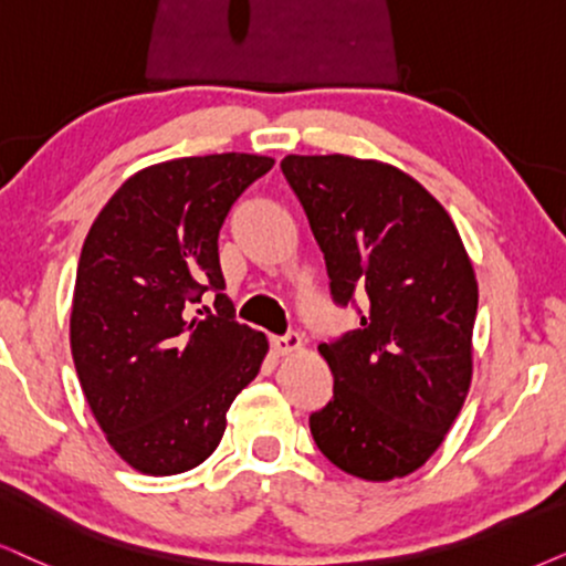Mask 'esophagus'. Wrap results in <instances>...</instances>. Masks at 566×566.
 Instances as JSON below:
<instances>
[{"mask_svg":"<svg viewBox=\"0 0 566 566\" xmlns=\"http://www.w3.org/2000/svg\"><path fill=\"white\" fill-rule=\"evenodd\" d=\"M271 349H274L276 355L300 353V349H303V339H300V334H295V332H287L282 336H271Z\"/></svg>","mask_w":566,"mask_h":566,"instance_id":"obj_1","label":"esophagus"}]
</instances>
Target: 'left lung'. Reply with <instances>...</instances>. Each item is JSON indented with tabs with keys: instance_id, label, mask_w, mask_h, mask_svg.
<instances>
[{
	"instance_id": "8db88e82",
	"label": "left lung",
	"mask_w": 566,
	"mask_h": 566,
	"mask_svg": "<svg viewBox=\"0 0 566 566\" xmlns=\"http://www.w3.org/2000/svg\"><path fill=\"white\" fill-rule=\"evenodd\" d=\"M282 171L326 261L336 305L360 328L318 345L334 397L311 415L328 462L363 481L426 464L473 378L478 282L443 206L391 164L287 156Z\"/></svg>"
}]
</instances>
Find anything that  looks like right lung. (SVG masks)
<instances>
[{"label":"right lung","mask_w":566,"mask_h":566,"mask_svg":"<svg viewBox=\"0 0 566 566\" xmlns=\"http://www.w3.org/2000/svg\"><path fill=\"white\" fill-rule=\"evenodd\" d=\"M274 167L253 154L188 156L133 175L93 221L77 261L70 347L106 441L146 475L198 468L269 342L234 321L219 230ZM213 296L211 306H198Z\"/></svg>","instance_id":"add662e5"}]
</instances>
